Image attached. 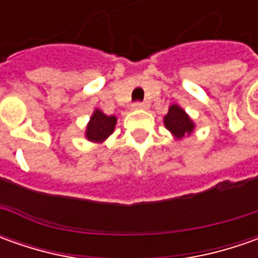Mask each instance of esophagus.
I'll list each match as a JSON object with an SVG mask.
<instances>
[{"instance_id": "esophagus-1", "label": "esophagus", "mask_w": 258, "mask_h": 258, "mask_svg": "<svg viewBox=\"0 0 258 258\" xmlns=\"http://www.w3.org/2000/svg\"><path fill=\"white\" fill-rule=\"evenodd\" d=\"M149 107V103L148 102H136V103H134V109H148Z\"/></svg>"}]
</instances>
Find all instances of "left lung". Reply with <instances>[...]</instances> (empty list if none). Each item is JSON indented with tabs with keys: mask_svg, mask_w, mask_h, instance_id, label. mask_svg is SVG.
<instances>
[{
	"mask_svg": "<svg viewBox=\"0 0 258 258\" xmlns=\"http://www.w3.org/2000/svg\"><path fill=\"white\" fill-rule=\"evenodd\" d=\"M164 124L176 139L189 136L195 129V123L189 117V114L186 113L179 104L175 103L169 106L168 113L164 116Z\"/></svg>",
	"mask_w": 258,
	"mask_h": 258,
	"instance_id": "left-lung-1",
	"label": "left lung"
}]
</instances>
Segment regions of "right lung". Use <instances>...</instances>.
I'll return each mask as SVG.
<instances>
[{"instance_id":"obj_1","label":"right lung","mask_w":258,"mask_h":258,"mask_svg":"<svg viewBox=\"0 0 258 258\" xmlns=\"http://www.w3.org/2000/svg\"><path fill=\"white\" fill-rule=\"evenodd\" d=\"M117 117L114 114L107 116L100 109H94V112L90 116V120L86 126V139L94 144H102L114 132Z\"/></svg>"}]
</instances>
